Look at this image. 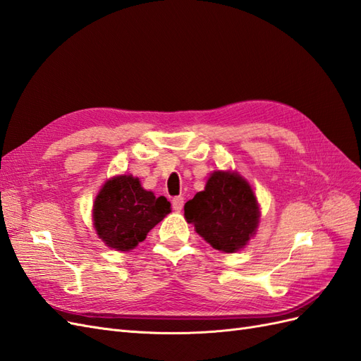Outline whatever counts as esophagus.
Wrapping results in <instances>:
<instances>
[{"mask_svg":"<svg viewBox=\"0 0 361 361\" xmlns=\"http://www.w3.org/2000/svg\"><path fill=\"white\" fill-rule=\"evenodd\" d=\"M183 204H184V198L183 197H173L172 198V207H173V210L180 212L183 209Z\"/></svg>","mask_w":361,"mask_h":361,"instance_id":"esophagus-1","label":"esophagus"}]
</instances>
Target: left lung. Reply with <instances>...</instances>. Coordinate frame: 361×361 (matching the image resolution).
<instances>
[{
  "label": "left lung",
  "mask_w": 361,
  "mask_h": 361,
  "mask_svg": "<svg viewBox=\"0 0 361 361\" xmlns=\"http://www.w3.org/2000/svg\"><path fill=\"white\" fill-rule=\"evenodd\" d=\"M184 216L212 247L233 253L255 235L259 207L243 177L216 171L210 175L206 189L184 204Z\"/></svg>",
  "instance_id": "obj_1"
}]
</instances>
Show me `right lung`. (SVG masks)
<instances>
[{
  "label": "right lung",
  "mask_w": 361,
  "mask_h": 361,
  "mask_svg": "<svg viewBox=\"0 0 361 361\" xmlns=\"http://www.w3.org/2000/svg\"><path fill=\"white\" fill-rule=\"evenodd\" d=\"M171 212V202L157 198L133 175H118L102 188L94 201L92 219L99 238L120 252L145 241L147 232Z\"/></svg>",
  "instance_id": "obj_1"
}]
</instances>
